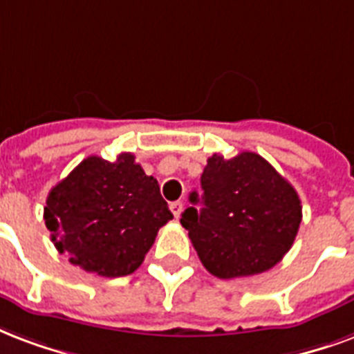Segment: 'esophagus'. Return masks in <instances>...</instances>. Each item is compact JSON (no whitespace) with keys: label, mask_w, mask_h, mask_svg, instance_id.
<instances>
[{"label":"esophagus","mask_w":354,"mask_h":354,"mask_svg":"<svg viewBox=\"0 0 354 354\" xmlns=\"http://www.w3.org/2000/svg\"><path fill=\"white\" fill-rule=\"evenodd\" d=\"M182 209H183V204L180 201L178 202H172L171 204V212H172V215H174V217H180V213H182Z\"/></svg>","instance_id":"1"}]
</instances>
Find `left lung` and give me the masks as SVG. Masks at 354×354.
<instances>
[{"label": "left lung", "mask_w": 354, "mask_h": 354, "mask_svg": "<svg viewBox=\"0 0 354 354\" xmlns=\"http://www.w3.org/2000/svg\"><path fill=\"white\" fill-rule=\"evenodd\" d=\"M202 196L182 213V226L213 277L239 279L269 271L295 241L303 219L299 195L254 152L213 153L201 178ZM203 207L196 210L194 204Z\"/></svg>", "instance_id": "1"}]
</instances>
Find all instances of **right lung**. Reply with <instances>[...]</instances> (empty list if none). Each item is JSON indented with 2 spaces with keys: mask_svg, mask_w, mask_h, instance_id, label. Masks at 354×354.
<instances>
[{
  "mask_svg": "<svg viewBox=\"0 0 354 354\" xmlns=\"http://www.w3.org/2000/svg\"><path fill=\"white\" fill-rule=\"evenodd\" d=\"M171 219L158 180L129 152L115 161L83 159L51 187L44 207L55 249L83 271L107 279L133 273Z\"/></svg>",
  "mask_w": 354,
  "mask_h": 354,
  "instance_id": "right-lung-1",
  "label": "right lung"
}]
</instances>
